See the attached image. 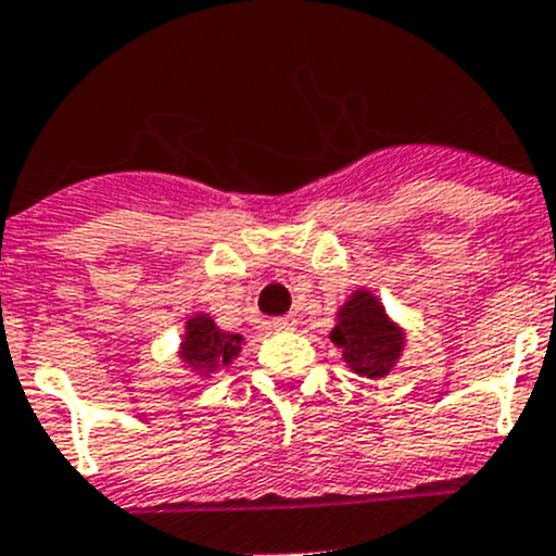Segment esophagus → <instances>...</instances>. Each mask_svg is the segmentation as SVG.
Here are the masks:
<instances>
[{"label":"esophagus","mask_w":556,"mask_h":556,"mask_svg":"<svg viewBox=\"0 0 556 556\" xmlns=\"http://www.w3.org/2000/svg\"><path fill=\"white\" fill-rule=\"evenodd\" d=\"M271 326H274V331H293V328L299 326V317H295V315L277 317V320H274Z\"/></svg>","instance_id":"1"}]
</instances>
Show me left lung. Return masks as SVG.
Masks as SVG:
<instances>
[{
	"instance_id": "obj_1",
	"label": "left lung",
	"mask_w": 556,
	"mask_h": 556,
	"mask_svg": "<svg viewBox=\"0 0 556 556\" xmlns=\"http://www.w3.org/2000/svg\"><path fill=\"white\" fill-rule=\"evenodd\" d=\"M328 339L342 350L348 369L369 380L388 377L407 348L404 328L388 315L380 295L366 288H355L344 299Z\"/></svg>"
}]
</instances>
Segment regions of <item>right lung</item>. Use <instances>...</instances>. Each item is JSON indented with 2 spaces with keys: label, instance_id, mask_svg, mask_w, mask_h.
I'll list each match as a JSON object with an SVG mask.
<instances>
[{
  "label": "right lung",
  "instance_id": "right-lung-1",
  "mask_svg": "<svg viewBox=\"0 0 556 556\" xmlns=\"http://www.w3.org/2000/svg\"><path fill=\"white\" fill-rule=\"evenodd\" d=\"M241 348H244L241 333L223 331L206 312H192L185 320V333H181L179 342V361L185 369L198 371L203 380H208L214 371L233 364Z\"/></svg>",
  "mask_w": 556,
  "mask_h": 556
}]
</instances>
